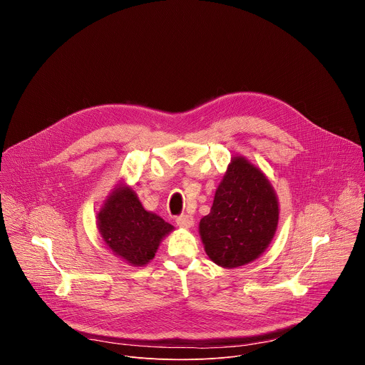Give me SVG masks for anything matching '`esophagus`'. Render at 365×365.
I'll use <instances>...</instances> for the list:
<instances>
[{
    "mask_svg": "<svg viewBox=\"0 0 365 365\" xmlns=\"http://www.w3.org/2000/svg\"><path fill=\"white\" fill-rule=\"evenodd\" d=\"M176 224L180 228H190L193 225V217H190V215H179V217H176Z\"/></svg>",
    "mask_w": 365,
    "mask_h": 365,
    "instance_id": "obj_1",
    "label": "esophagus"
}]
</instances>
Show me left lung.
Returning <instances> with one entry per match:
<instances>
[{"label":"left lung","mask_w":365,"mask_h":365,"mask_svg":"<svg viewBox=\"0 0 365 365\" xmlns=\"http://www.w3.org/2000/svg\"><path fill=\"white\" fill-rule=\"evenodd\" d=\"M277 222L279 202L270 182L245 159L234 158L199 232L212 262L232 269L264 252Z\"/></svg>","instance_id":"8db88e82"}]
</instances>
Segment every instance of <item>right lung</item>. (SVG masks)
<instances>
[{"label":"right lung","mask_w":365,"mask_h":365,"mask_svg":"<svg viewBox=\"0 0 365 365\" xmlns=\"http://www.w3.org/2000/svg\"><path fill=\"white\" fill-rule=\"evenodd\" d=\"M99 232L111 251L133 266H144L173 227L145 211L134 190L118 187L98 214Z\"/></svg>","instance_id":"right-lung-1"}]
</instances>
